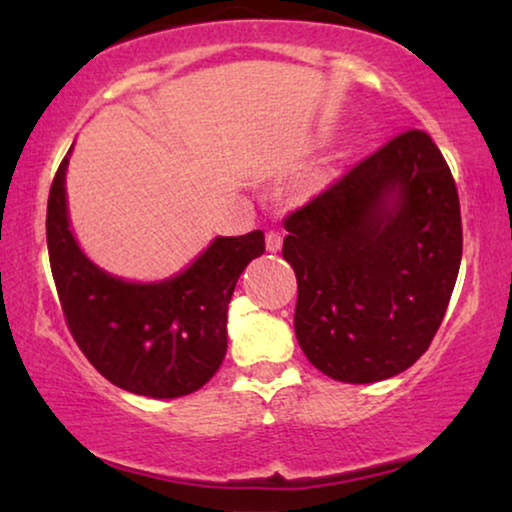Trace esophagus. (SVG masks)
Wrapping results in <instances>:
<instances>
[{
  "mask_svg": "<svg viewBox=\"0 0 512 512\" xmlns=\"http://www.w3.org/2000/svg\"><path fill=\"white\" fill-rule=\"evenodd\" d=\"M283 245V234L278 229H269L267 231V250L269 252H278Z\"/></svg>",
  "mask_w": 512,
  "mask_h": 512,
  "instance_id": "1",
  "label": "esophagus"
}]
</instances>
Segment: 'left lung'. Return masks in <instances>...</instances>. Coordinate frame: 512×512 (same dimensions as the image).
Masks as SVG:
<instances>
[{
	"mask_svg": "<svg viewBox=\"0 0 512 512\" xmlns=\"http://www.w3.org/2000/svg\"><path fill=\"white\" fill-rule=\"evenodd\" d=\"M295 335L327 377L370 384L431 346L459 276L456 182L431 135L405 131L292 210Z\"/></svg>",
	"mask_w": 512,
	"mask_h": 512,
	"instance_id": "left-lung-1",
	"label": "left lung"
}]
</instances>
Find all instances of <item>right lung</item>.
Here are the masks:
<instances>
[{"mask_svg":"<svg viewBox=\"0 0 512 512\" xmlns=\"http://www.w3.org/2000/svg\"><path fill=\"white\" fill-rule=\"evenodd\" d=\"M67 156L46 208V243L67 330L88 363L124 391L149 398L194 393L222 365L231 295L243 269L264 252V234L215 238L170 281L126 283L88 262L74 241L65 206Z\"/></svg>","mask_w":512,"mask_h":512,"instance_id":"add662e5","label":"right lung"}]
</instances>
